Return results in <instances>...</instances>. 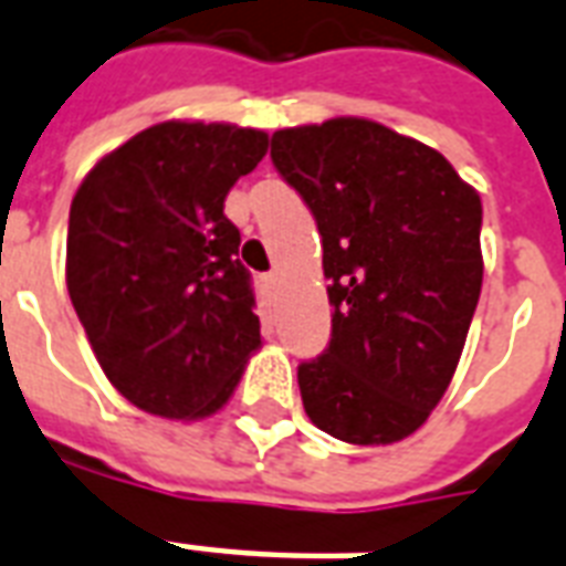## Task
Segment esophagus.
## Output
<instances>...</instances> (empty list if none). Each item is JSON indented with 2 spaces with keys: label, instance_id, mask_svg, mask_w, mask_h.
Here are the masks:
<instances>
[{
  "label": "esophagus",
  "instance_id": "obj_1",
  "mask_svg": "<svg viewBox=\"0 0 566 566\" xmlns=\"http://www.w3.org/2000/svg\"><path fill=\"white\" fill-rule=\"evenodd\" d=\"M261 282H264L266 291H275V282H279V279H275V273H266L261 275Z\"/></svg>",
  "mask_w": 566,
  "mask_h": 566
}]
</instances>
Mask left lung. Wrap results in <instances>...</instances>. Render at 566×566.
Here are the masks:
<instances>
[{"instance_id":"left-lung-1","label":"left lung","mask_w":566,"mask_h":566,"mask_svg":"<svg viewBox=\"0 0 566 566\" xmlns=\"http://www.w3.org/2000/svg\"><path fill=\"white\" fill-rule=\"evenodd\" d=\"M275 170L323 238L332 340L302 361L311 422L385 447L447 394L482 293V199L431 146L373 119L282 128Z\"/></svg>"}]
</instances>
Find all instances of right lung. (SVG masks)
<instances>
[{
  "label": "right lung",
  "mask_w": 566,
  "mask_h": 566,
  "mask_svg": "<svg viewBox=\"0 0 566 566\" xmlns=\"http://www.w3.org/2000/svg\"><path fill=\"white\" fill-rule=\"evenodd\" d=\"M264 155L258 128L170 119L105 155L75 190L66 291L111 385L155 417L220 411L261 346L222 202Z\"/></svg>",
  "instance_id": "1"
}]
</instances>
